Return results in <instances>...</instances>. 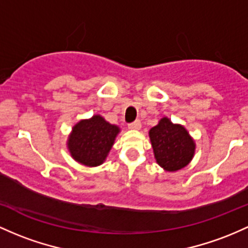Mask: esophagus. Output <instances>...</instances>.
<instances>
[{
	"instance_id": "esophagus-1",
	"label": "esophagus",
	"mask_w": 248,
	"mask_h": 248,
	"mask_svg": "<svg viewBox=\"0 0 248 248\" xmlns=\"http://www.w3.org/2000/svg\"><path fill=\"white\" fill-rule=\"evenodd\" d=\"M128 128L129 129H140L141 128V122L139 120H135V121L130 122L128 124Z\"/></svg>"
}]
</instances>
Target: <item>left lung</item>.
<instances>
[{
    "label": "left lung",
    "instance_id": "1",
    "mask_svg": "<svg viewBox=\"0 0 248 248\" xmlns=\"http://www.w3.org/2000/svg\"><path fill=\"white\" fill-rule=\"evenodd\" d=\"M149 138L156 162L168 172L184 168L194 155L195 143L187 130L167 118L149 130Z\"/></svg>",
    "mask_w": 248,
    "mask_h": 248
}]
</instances>
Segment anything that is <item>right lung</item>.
I'll return each instance as SVG.
<instances>
[{
  "label": "right lung",
  "instance_id": "1",
  "mask_svg": "<svg viewBox=\"0 0 248 248\" xmlns=\"http://www.w3.org/2000/svg\"><path fill=\"white\" fill-rule=\"evenodd\" d=\"M119 132V127L110 124L102 116L95 115L82 120L73 128L68 148L80 164L89 167L99 166L105 161Z\"/></svg>",
  "mask_w": 248,
  "mask_h": 248
}]
</instances>
